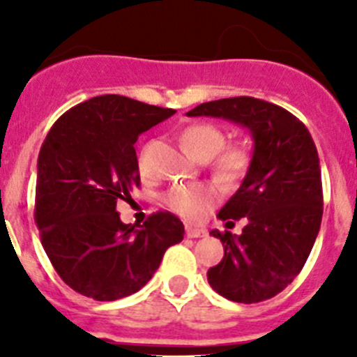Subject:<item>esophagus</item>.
<instances>
[{
	"instance_id": "34e87169",
	"label": "esophagus",
	"mask_w": 357,
	"mask_h": 357,
	"mask_svg": "<svg viewBox=\"0 0 357 357\" xmlns=\"http://www.w3.org/2000/svg\"><path fill=\"white\" fill-rule=\"evenodd\" d=\"M185 236L188 238H204L207 236V230L198 229V227H185Z\"/></svg>"
}]
</instances>
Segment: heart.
I'll list each match as a JSON object with an SVG mask.
<instances>
[{"mask_svg": "<svg viewBox=\"0 0 357 357\" xmlns=\"http://www.w3.org/2000/svg\"><path fill=\"white\" fill-rule=\"evenodd\" d=\"M181 141L189 155L198 160H207L214 157L225 144L223 134L213 123H193L182 130ZM250 162V153L243 144H232L216 157L214 173L222 182L232 184L245 175ZM139 169L146 172V157L144 151L139 155ZM218 200V191L209 184H188L173 185L164 202L172 211L181 214L185 220L197 222L206 216L209 207Z\"/></svg>", "mask_w": 357, "mask_h": 357, "instance_id": "heart-1", "label": "heart"}]
</instances>
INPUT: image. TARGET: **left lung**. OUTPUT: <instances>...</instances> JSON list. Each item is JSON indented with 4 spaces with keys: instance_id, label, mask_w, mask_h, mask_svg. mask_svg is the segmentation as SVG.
I'll list each match as a JSON object with an SVG mask.
<instances>
[{
    "instance_id": "8db88e82",
    "label": "left lung",
    "mask_w": 357,
    "mask_h": 357,
    "mask_svg": "<svg viewBox=\"0 0 357 357\" xmlns=\"http://www.w3.org/2000/svg\"><path fill=\"white\" fill-rule=\"evenodd\" d=\"M188 116L229 119L254 139L247 175L218 213L227 223L247 218V225L239 236L211 232L225 254L207 280L232 302L268 301L301 273L320 230L324 193L313 137L291 112L252 96L202 103Z\"/></svg>"
}]
</instances>
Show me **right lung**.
<instances>
[{"instance_id":"1","label":"right lung","mask_w":357,"mask_h":357,"mask_svg":"<svg viewBox=\"0 0 357 357\" xmlns=\"http://www.w3.org/2000/svg\"><path fill=\"white\" fill-rule=\"evenodd\" d=\"M173 114L103 94L50 128L37 159L36 223L53 268L80 295L107 302L139 291L164 252L184 239V225L168 211L137 227L125 225L116 211L139 188L135 141Z\"/></svg>"}]
</instances>
